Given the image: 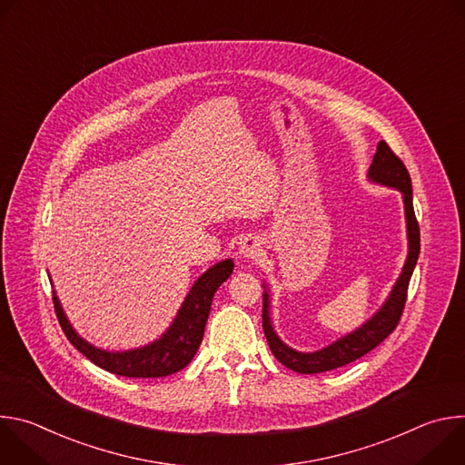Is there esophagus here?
<instances>
[{
  "label": "esophagus",
  "instance_id": "34e87169",
  "mask_svg": "<svg viewBox=\"0 0 465 465\" xmlns=\"http://www.w3.org/2000/svg\"><path fill=\"white\" fill-rule=\"evenodd\" d=\"M261 253H262V246H261L259 237H255V235H244V237L239 241V255H241L242 259L253 261V259H257Z\"/></svg>",
  "mask_w": 465,
  "mask_h": 465
}]
</instances>
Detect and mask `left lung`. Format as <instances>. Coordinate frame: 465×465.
I'll return each mask as SVG.
<instances>
[{"mask_svg": "<svg viewBox=\"0 0 465 465\" xmlns=\"http://www.w3.org/2000/svg\"><path fill=\"white\" fill-rule=\"evenodd\" d=\"M368 180L371 183H379L390 189H397L403 196L405 206V223H407V241H409V252L403 264V271L400 278L395 280L390 294L386 296L384 303L373 312L371 318H368L361 327H357L351 333L337 339L335 342L327 344L322 350L316 351H298L291 346H287L276 333L271 318V292L267 283H262V329L264 337L274 353V357L287 368L298 373H322L335 370L341 366H346L373 348H377L391 331L400 323L405 302H407V291L409 282L412 278V272L416 269V262L420 257V226L414 215L412 206V182L407 167L403 162L397 158L391 149L386 145V142H379L377 153L373 156V162L368 169Z\"/></svg>", "mask_w": 465, "mask_h": 465, "instance_id": "obj_1", "label": "left lung"}]
</instances>
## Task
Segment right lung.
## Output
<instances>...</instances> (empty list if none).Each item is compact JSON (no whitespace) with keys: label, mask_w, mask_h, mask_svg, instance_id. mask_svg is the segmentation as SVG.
<instances>
[{"label":"right lung","mask_w":465,"mask_h":465,"mask_svg":"<svg viewBox=\"0 0 465 465\" xmlns=\"http://www.w3.org/2000/svg\"><path fill=\"white\" fill-rule=\"evenodd\" d=\"M233 259H224L215 262L201 278H198L189 289L185 300L182 302L174 320L163 331L162 337L134 350L124 351H108L90 344L83 339L72 322L65 316L62 303L53 291L54 311L60 322V327L68 341L94 364L99 368L136 379H154L167 377L183 370L198 351L203 342L206 322L212 311V302L217 289L232 276ZM53 285V283H51Z\"/></svg>","instance_id":"right-lung-1"}]
</instances>
